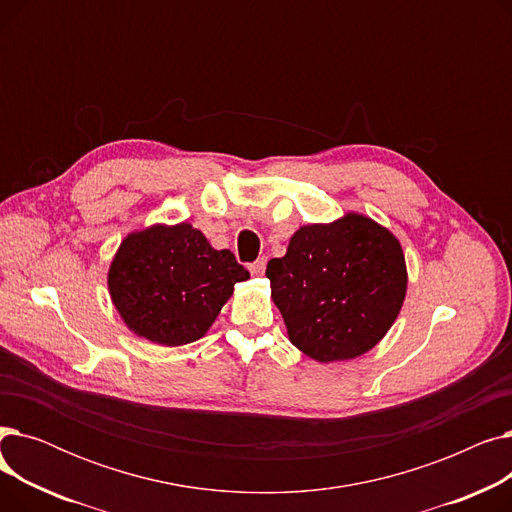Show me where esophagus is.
I'll return each instance as SVG.
<instances>
[{
  "label": "esophagus",
  "mask_w": 512,
  "mask_h": 512,
  "mask_svg": "<svg viewBox=\"0 0 512 512\" xmlns=\"http://www.w3.org/2000/svg\"><path fill=\"white\" fill-rule=\"evenodd\" d=\"M265 263H267V259H265V257H261V259L253 261V263L249 265V272H251L253 276H261V274L265 272Z\"/></svg>",
  "instance_id": "obj_1"
}]
</instances>
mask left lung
Listing matches in <instances>:
<instances>
[{"label": "left lung", "mask_w": 512, "mask_h": 512, "mask_svg": "<svg viewBox=\"0 0 512 512\" xmlns=\"http://www.w3.org/2000/svg\"><path fill=\"white\" fill-rule=\"evenodd\" d=\"M265 276L290 342L321 363L353 359L378 344L407 290L398 240L357 213L294 232Z\"/></svg>", "instance_id": "8db88e82"}]
</instances>
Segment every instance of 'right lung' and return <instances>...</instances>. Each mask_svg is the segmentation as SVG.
Here are the masks:
<instances>
[{"label": "right lung", "instance_id": "add662e5", "mask_svg": "<svg viewBox=\"0 0 512 512\" xmlns=\"http://www.w3.org/2000/svg\"><path fill=\"white\" fill-rule=\"evenodd\" d=\"M249 278L234 253L215 251L191 224L130 234L110 267L112 301L126 326L151 342L199 340L236 282Z\"/></svg>", "mask_w": 512, "mask_h": 512}]
</instances>
